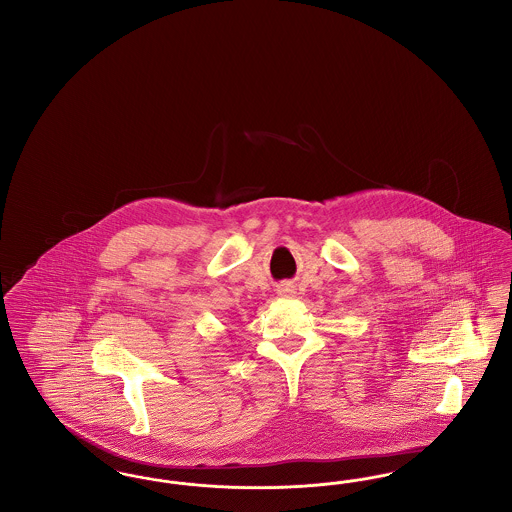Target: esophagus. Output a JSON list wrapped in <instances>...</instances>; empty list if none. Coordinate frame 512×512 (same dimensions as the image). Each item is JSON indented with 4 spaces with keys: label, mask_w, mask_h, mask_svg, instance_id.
Returning <instances> with one entry per match:
<instances>
[{
    "label": "esophagus",
    "mask_w": 512,
    "mask_h": 512,
    "mask_svg": "<svg viewBox=\"0 0 512 512\" xmlns=\"http://www.w3.org/2000/svg\"><path fill=\"white\" fill-rule=\"evenodd\" d=\"M278 295H280V297H290V295H293L292 286H290V284H282V286L278 288Z\"/></svg>",
    "instance_id": "1"
}]
</instances>
